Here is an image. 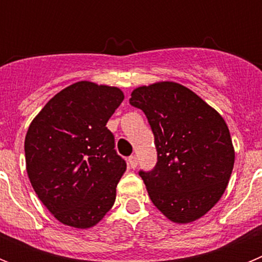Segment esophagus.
Masks as SVG:
<instances>
[{"label":"esophagus","mask_w":262,"mask_h":262,"mask_svg":"<svg viewBox=\"0 0 262 262\" xmlns=\"http://www.w3.org/2000/svg\"><path fill=\"white\" fill-rule=\"evenodd\" d=\"M127 164H128L129 168L135 169L136 166H138V159H136V156H129L128 159H127Z\"/></svg>","instance_id":"obj_1"}]
</instances>
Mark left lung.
I'll use <instances>...</instances> for the list:
<instances>
[{
	"label": "left lung",
	"mask_w": 262,
	"mask_h": 262,
	"mask_svg": "<svg viewBox=\"0 0 262 262\" xmlns=\"http://www.w3.org/2000/svg\"><path fill=\"white\" fill-rule=\"evenodd\" d=\"M129 103L143 110L157 163L140 170L152 203L174 223H190L216 205L235 163L230 129L215 108L170 81L136 88Z\"/></svg>",
	"instance_id": "obj_1"
}]
</instances>
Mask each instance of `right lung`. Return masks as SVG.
<instances>
[{"mask_svg": "<svg viewBox=\"0 0 262 262\" xmlns=\"http://www.w3.org/2000/svg\"><path fill=\"white\" fill-rule=\"evenodd\" d=\"M123 98L118 88L80 81L51 98L27 129L30 182L62 224L93 227L114 205L127 165L106 123Z\"/></svg>", "mask_w": 262, "mask_h": 262, "instance_id": "right-lung-1", "label": "right lung"}]
</instances>
